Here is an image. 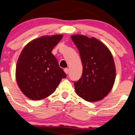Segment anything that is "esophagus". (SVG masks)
<instances>
[{"mask_svg":"<svg viewBox=\"0 0 135 135\" xmlns=\"http://www.w3.org/2000/svg\"><path fill=\"white\" fill-rule=\"evenodd\" d=\"M64 71L65 72L66 74H68L69 72V69H67V68H66V69H64Z\"/></svg>","mask_w":135,"mask_h":135,"instance_id":"1","label":"esophagus"}]
</instances>
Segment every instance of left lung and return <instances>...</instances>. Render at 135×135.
I'll list each match as a JSON object with an SVG mask.
<instances>
[{
    "mask_svg": "<svg viewBox=\"0 0 135 135\" xmlns=\"http://www.w3.org/2000/svg\"><path fill=\"white\" fill-rule=\"evenodd\" d=\"M83 64L80 79L74 82L75 91L86 101L96 102L105 97L115 79L114 59L108 48L94 37L73 35Z\"/></svg>",
    "mask_w": 135,
    "mask_h": 135,
    "instance_id": "left-lung-1",
    "label": "left lung"
}]
</instances>
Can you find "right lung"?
Listing matches in <instances>:
<instances>
[{
	"mask_svg": "<svg viewBox=\"0 0 135 135\" xmlns=\"http://www.w3.org/2000/svg\"><path fill=\"white\" fill-rule=\"evenodd\" d=\"M62 35L42 36L23 49L16 67V78L22 93L32 100H41L54 92L66 73L52 54Z\"/></svg>",
	"mask_w": 135,
	"mask_h": 135,
	"instance_id": "1",
	"label": "right lung"
}]
</instances>
